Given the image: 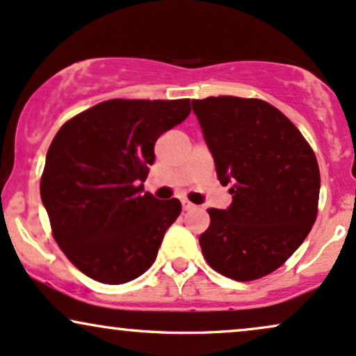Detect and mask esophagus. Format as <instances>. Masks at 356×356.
Masks as SVG:
<instances>
[{
	"instance_id": "1",
	"label": "esophagus",
	"mask_w": 356,
	"mask_h": 356,
	"mask_svg": "<svg viewBox=\"0 0 356 356\" xmlns=\"http://www.w3.org/2000/svg\"><path fill=\"white\" fill-rule=\"evenodd\" d=\"M181 208H183V210H185V211H188V210H193L195 204L188 202V200H181Z\"/></svg>"
}]
</instances>
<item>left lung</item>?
<instances>
[{
    "mask_svg": "<svg viewBox=\"0 0 356 356\" xmlns=\"http://www.w3.org/2000/svg\"><path fill=\"white\" fill-rule=\"evenodd\" d=\"M204 143L221 185H232L227 210L210 208L200 235L204 260L236 282L282 266L316 220L320 170L315 153L282 111L261 99H193Z\"/></svg>",
    "mask_w": 356,
    "mask_h": 356,
    "instance_id": "obj_1",
    "label": "left lung"
}]
</instances>
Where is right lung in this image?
Here are the masks:
<instances>
[{"label":"right lung","mask_w":356,"mask_h":356,"mask_svg":"<svg viewBox=\"0 0 356 356\" xmlns=\"http://www.w3.org/2000/svg\"><path fill=\"white\" fill-rule=\"evenodd\" d=\"M190 111V99H108L53 138L41 202L56 243L86 277L121 285L156 260L181 203L143 193V181L156 140Z\"/></svg>","instance_id":"right-lung-1"}]
</instances>
